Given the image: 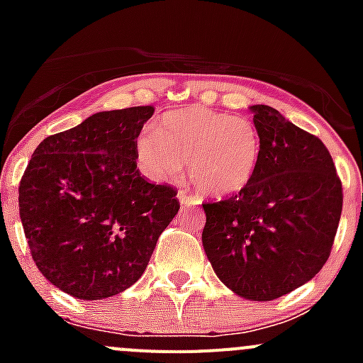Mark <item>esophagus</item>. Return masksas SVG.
<instances>
[{
  "label": "esophagus",
  "mask_w": 363,
  "mask_h": 363,
  "mask_svg": "<svg viewBox=\"0 0 363 363\" xmlns=\"http://www.w3.org/2000/svg\"><path fill=\"white\" fill-rule=\"evenodd\" d=\"M177 199H179V202H181L182 205L191 203V202L195 203V199H193V196H189L186 191H179V193H177Z\"/></svg>",
  "instance_id": "34e87169"
}]
</instances>
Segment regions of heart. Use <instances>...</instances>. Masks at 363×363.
<instances>
[{"label": "heart", "instance_id": "obj_1", "mask_svg": "<svg viewBox=\"0 0 363 363\" xmlns=\"http://www.w3.org/2000/svg\"><path fill=\"white\" fill-rule=\"evenodd\" d=\"M262 151V137L251 119L203 105L163 113L155 130H144L137 138V158L151 177H175L186 160L196 188L216 199L251 184Z\"/></svg>", "mask_w": 363, "mask_h": 363}]
</instances>
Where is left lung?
Masks as SVG:
<instances>
[{
    "mask_svg": "<svg viewBox=\"0 0 363 363\" xmlns=\"http://www.w3.org/2000/svg\"><path fill=\"white\" fill-rule=\"evenodd\" d=\"M251 111L263 147L258 172L235 196L202 203V242L230 290L267 302L323 269L342 212V182L316 135L267 105Z\"/></svg>",
    "mask_w": 363,
    "mask_h": 363,
    "instance_id": "1",
    "label": "left lung"
}]
</instances>
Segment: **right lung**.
I'll use <instances>...</instances> for the list:
<instances>
[{"mask_svg": "<svg viewBox=\"0 0 363 363\" xmlns=\"http://www.w3.org/2000/svg\"><path fill=\"white\" fill-rule=\"evenodd\" d=\"M155 107L98 112L50 135L19 184V212L40 272L82 300L137 283L179 211L177 189L137 170V138Z\"/></svg>", "mask_w": 363, "mask_h": 363, "instance_id": "obj_1", "label": "right lung"}]
</instances>
